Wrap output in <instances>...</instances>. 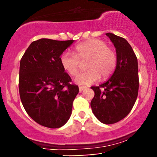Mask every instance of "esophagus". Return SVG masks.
<instances>
[{"mask_svg":"<svg viewBox=\"0 0 157 157\" xmlns=\"http://www.w3.org/2000/svg\"><path fill=\"white\" fill-rule=\"evenodd\" d=\"M85 89H86V88L83 87V86H79V91H80V92H82Z\"/></svg>","mask_w":157,"mask_h":157,"instance_id":"esophagus-1","label":"esophagus"}]
</instances>
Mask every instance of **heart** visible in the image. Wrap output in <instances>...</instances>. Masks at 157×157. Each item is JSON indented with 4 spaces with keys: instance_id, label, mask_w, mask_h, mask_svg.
<instances>
[{
    "instance_id": "1",
    "label": "heart",
    "mask_w": 157,
    "mask_h": 157,
    "mask_svg": "<svg viewBox=\"0 0 157 157\" xmlns=\"http://www.w3.org/2000/svg\"><path fill=\"white\" fill-rule=\"evenodd\" d=\"M75 54L64 52L60 57L61 66L71 76L78 73L81 62H85L87 71L80 73L75 82L82 86H88L102 79H107L114 71L117 57L107 43L100 39H91L77 44Z\"/></svg>"
}]
</instances>
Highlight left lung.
<instances>
[{
  "label": "left lung",
  "instance_id": "8db88e82",
  "mask_svg": "<svg viewBox=\"0 0 157 157\" xmlns=\"http://www.w3.org/2000/svg\"><path fill=\"white\" fill-rule=\"evenodd\" d=\"M116 48L117 62L112 76L99 86H92L94 97L91 107L104 124H113L125 118L138 95V62L134 50L125 38L106 33Z\"/></svg>",
  "mask_w": 157,
  "mask_h": 157
}]
</instances>
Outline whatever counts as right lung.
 Returning <instances> with one entry per match:
<instances>
[{"mask_svg": "<svg viewBox=\"0 0 157 157\" xmlns=\"http://www.w3.org/2000/svg\"><path fill=\"white\" fill-rule=\"evenodd\" d=\"M73 42L37 40L30 44L20 63L21 100L30 117L45 127L57 128L67 122L79 92L60 63V55Z\"/></svg>", "mask_w": 157, "mask_h": 157, "instance_id": "obj_1", "label": "right lung"}]
</instances>
